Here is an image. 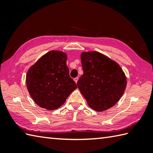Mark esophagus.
<instances>
[{
    "instance_id": "obj_1",
    "label": "esophagus",
    "mask_w": 153,
    "mask_h": 153,
    "mask_svg": "<svg viewBox=\"0 0 153 153\" xmlns=\"http://www.w3.org/2000/svg\"><path fill=\"white\" fill-rule=\"evenodd\" d=\"M74 82L77 83V81H78V77H75V78L74 79Z\"/></svg>"
}]
</instances>
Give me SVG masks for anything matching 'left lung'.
<instances>
[{
  "mask_svg": "<svg viewBox=\"0 0 153 153\" xmlns=\"http://www.w3.org/2000/svg\"><path fill=\"white\" fill-rule=\"evenodd\" d=\"M83 74L77 85L89 106L97 111L111 108L124 93L127 81L118 64L96 51L83 53Z\"/></svg>",
  "mask_w": 153,
  "mask_h": 153,
  "instance_id": "1",
  "label": "left lung"
}]
</instances>
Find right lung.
Instances as JSON below:
<instances>
[{
  "label": "right lung",
  "mask_w": 153,
  "mask_h": 153,
  "mask_svg": "<svg viewBox=\"0 0 153 153\" xmlns=\"http://www.w3.org/2000/svg\"><path fill=\"white\" fill-rule=\"evenodd\" d=\"M66 60L67 55L63 52L51 51L29 69L26 75L27 90L42 108L57 109L77 88L69 75Z\"/></svg>",
  "instance_id": "obj_1"
}]
</instances>
